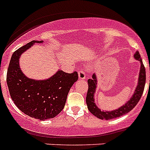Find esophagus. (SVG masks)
I'll list each match as a JSON object with an SVG mask.
<instances>
[{"label":"esophagus","mask_w":150,"mask_h":150,"mask_svg":"<svg viewBox=\"0 0 150 150\" xmlns=\"http://www.w3.org/2000/svg\"><path fill=\"white\" fill-rule=\"evenodd\" d=\"M78 75H79V79H82V80H83V79H86V74L84 71H82V70H79V71H78Z\"/></svg>","instance_id":"obj_1"}]
</instances>
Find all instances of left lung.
I'll return each mask as SVG.
<instances>
[{
  "instance_id": "left-lung-1",
  "label": "left lung",
  "mask_w": 150,
  "mask_h": 150,
  "mask_svg": "<svg viewBox=\"0 0 150 150\" xmlns=\"http://www.w3.org/2000/svg\"><path fill=\"white\" fill-rule=\"evenodd\" d=\"M134 57L136 60H138L141 62V68H140L138 86L136 87L134 94H133L132 97L130 98V100L125 105H122L117 109L113 110L111 112L101 111L94 103V93H95L97 84L96 74H93L91 79H89L88 80V89L87 96H86V103H87L88 108L92 115H94V116L100 118L101 120H112L114 118L119 117L129 112L139 102V100H141V97L143 94V92H144L145 82H146V70H145V67L143 64L141 55L138 53V51L134 53Z\"/></svg>"
}]
</instances>
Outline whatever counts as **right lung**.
Instances as JSON below:
<instances>
[{
    "label": "right lung",
    "mask_w": 150,
    "mask_h": 150,
    "mask_svg": "<svg viewBox=\"0 0 150 150\" xmlns=\"http://www.w3.org/2000/svg\"><path fill=\"white\" fill-rule=\"evenodd\" d=\"M42 42L32 41L14 52L7 70L6 82L16 106L31 117L45 120L53 118L62 111L68 92L77 81L78 74L76 71L68 74L59 70L53 76L45 80L27 78L19 66L21 54L35 43Z\"/></svg>",
    "instance_id": "1"
}]
</instances>
